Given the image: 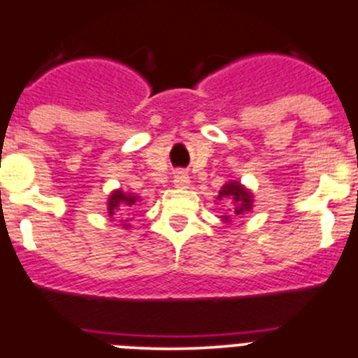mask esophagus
<instances>
[{
	"label": "esophagus",
	"mask_w": 358,
	"mask_h": 358,
	"mask_svg": "<svg viewBox=\"0 0 358 358\" xmlns=\"http://www.w3.org/2000/svg\"><path fill=\"white\" fill-rule=\"evenodd\" d=\"M173 185H176L177 188H186V186L190 185V177H188L186 172L179 170V172H176V176H173Z\"/></svg>",
	"instance_id": "34e87169"
}]
</instances>
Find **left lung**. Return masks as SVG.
<instances>
[{
	"mask_svg": "<svg viewBox=\"0 0 358 358\" xmlns=\"http://www.w3.org/2000/svg\"><path fill=\"white\" fill-rule=\"evenodd\" d=\"M219 201H230V208H228V215H222L226 222H230L231 217L243 215V213L252 210V194H250L244 186L239 182H228L222 186V190L219 192Z\"/></svg>",
	"mask_w": 358,
	"mask_h": 358,
	"instance_id": "left-lung-1",
	"label": "left lung"
}]
</instances>
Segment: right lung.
<instances>
[{
	"mask_svg": "<svg viewBox=\"0 0 358 358\" xmlns=\"http://www.w3.org/2000/svg\"><path fill=\"white\" fill-rule=\"evenodd\" d=\"M136 195L123 194L121 190L114 192L108 199V215H124L127 212H130V208L136 204ZM124 221H128V219H124Z\"/></svg>",
	"mask_w": 358,
	"mask_h": 358,
	"instance_id": "right-lung-1",
	"label": "right lung"
}]
</instances>
